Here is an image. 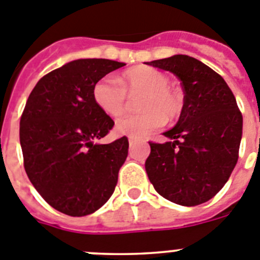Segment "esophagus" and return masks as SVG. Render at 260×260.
Returning a JSON list of instances; mask_svg holds the SVG:
<instances>
[{"label": "esophagus", "mask_w": 260, "mask_h": 260, "mask_svg": "<svg viewBox=\"0 0 260 260\" xmlns=\"http://www.w3.org/2000/svg\"><path fill=\"white\" fill-rule=\"evenodd\" d=\"M128 142H129V145H133L136 142V140L132 139V137H129V139H128Z\"/></svg>", "instance_id": "esophagus-1"}]
</instances>
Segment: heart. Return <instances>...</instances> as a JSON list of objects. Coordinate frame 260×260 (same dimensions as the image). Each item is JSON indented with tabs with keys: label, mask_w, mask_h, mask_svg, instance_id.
<instances>
[{
	"label": "heart",
	"mask_w": 260,
	"mask_h": 260,
	"mask_svg": "<svg viewBox=\"0 0 260 260\" xmlns=\"http://www.w3.org/2000/svg\"><path fill=\"white\" fill-rule=\"evenodd\" d=\"M163 72L150 67L131 69L116 79L107 75L93 86V98L97 106L107 115L123 113L128 95L141 94L139 109L141 113L128 114L116 119L115 132L133 139H141L163 127L167 120H174L182 110L179 92L168 85Z\"/></svg>",
	"instance_id": "heart-1"
}]
</instances>
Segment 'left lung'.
Here are the masks:
<instances>
[{
  "label": "left lung",
  "mask_w": 260,
  "mask_h": 260,
  "mask_svg": "<svg viewBox=\"0 0 260 260\" xmlns=\"http://www.w3.org/2000/svg\"><path fill=\"white\" fill-rule=\"evenodd\" d=\"M180 79L184 105L179 121L150 144L145 170L162 197L197 206L220 190L238 159L242 114L228 84L205 63L184 54L147 62Z\"/></svg>",
  "instance_id": "left-lung-1"
}]
</instances>
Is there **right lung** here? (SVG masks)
Instances as JSON below:
<instances>
[{"mask_svg": "<svg viewBox=\"0 0 260 260\" xmlns=\"http://www.w3.org/2000/svg\"><path fill=\"white\" fill-rule=\"evenodd\" d=\"M125 66L110 59H76L39 80L20 118L24 168L40 196L70 216L93 214L114 193L128 155V139L97 140L114 120L93 98V86Z\"/></svg>", "mask_w": 260, "mask_h": 260, "instance_id": "add662e5", "label": "right lung"}]
</instances>
